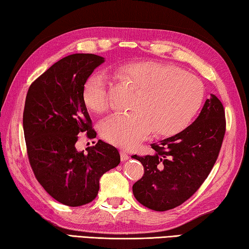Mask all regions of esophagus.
<instances>
[{
    "label": "esophagus",
    "instance_id": "34e87169",
    "mask_svg": "<svg viewBox=\"0 0 249 249\" xmlns=\"http://www.w3.org/2000/svg\"><path fill=\"white\" fill-rule=\"evenodd\" d=\"M120 158H121L122 162H124V160H127L129 159L128 152L125 151V150H121V151H120Z\"/></svg>",
    "mask_w": 249,
    "mask_h": 249
}]
</instances>
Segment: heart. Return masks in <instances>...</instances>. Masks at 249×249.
<instances>
[{
  "label": "heart",
  "mask_w": 249,
  "mask_h": 249,
  "mask_svg": "<svg viewBox=\"0 0 249 249\" xmlns=\"http://www.w3.org/2000/svg\"><path fill=\"white\" fill-rule=\"evenodd\" d=\"M121 83L134 90L129 112H117L100 124L104 139L112 144L130 147L151 131L172 136L181 131L201 107L204 87L201 81L172 65L156 62L122 64L115 70ZM83 100L91 111L102 113L109 106L107 81L93 74L83 87Z\"/></svg>",
  "instance_id": "heart-1"
}]
</instances>
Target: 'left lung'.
Masks as SVG:
<instances>
[{"label": "left lung", "mask_w": 249, "mask_h": 249, "mask_svg": "<svg viewBox=\"0 0 249 249\" xmlns=\"http://www.w3.org/2000/svg\"><path fill=\"white\" fill-rule=\"evenodd\" d=\"M225 128L223 105L211 95L185 130L152 143V155H133L144 167L142 178L132 187L138 201L151 210L167 211L188 200L214 166Z\"/></svg>", "instance_id": "obj_1"}]
</instances>
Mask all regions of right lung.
Wrapping results in <instances>:
<instances>
[{
    "label": "right lung",
    "mask_w": 249,
    "mask_h": 249,
    "mask_svg": "<svg viewBox=\"0 0 249 249\" xmlns=\"http://www.w3.org/2000/svg\"><path fill=\"white\" fill-rule=\"evenodd\" d=\"M103 56L74 53L59 60L29 86L23 127L29 164L43 189L56 201L80 207L93 201L99 178L120 163L115 146L98 140L78 152L77 134L96 138L83 100V87Z\"/></svg>",
    "instance_id": "add662e5"
}]
</instances>
